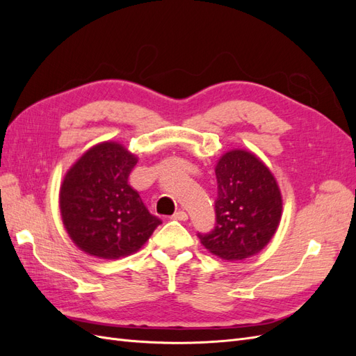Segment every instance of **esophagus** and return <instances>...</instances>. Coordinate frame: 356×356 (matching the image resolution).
Masks as SVG:
<instances>
[{"label":"esophagus","instance_id":"34e87169","mask_svg":"<svg viewBox=\"0 0 356 356\" xmlns=\"http://www.w3.org/2000/svg\"><path fill=\"white\" fill-rule=\"evenodd\" d=\"M172 218L178 220V221H186V220H188V215L186 211H177L174 215H172Z\"/></svg>","mask_w":356,"mask_h":356}]
</instances>
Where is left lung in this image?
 Masks as SVG:
<instances>
[{
    "instance_id": "left-lung-1",
    "label": "left lung",
    "mask_w": 356,
    "mask_h": 356,
    "mask_svg": "<svg viewBox=\"0 0 356 356\" xmlns=\"http://www.w3.org/2000/svg\"><path fill=\"white\" fill-rule=\"evenodd\" d=\"M218 197L217 222L200 234L209 252L241 261L260 252L272 241L282 217V195L264 161L246 149H230L215 166Z\"/></svg>"
}]
</instances>
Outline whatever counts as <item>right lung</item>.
<instances>
[{
  "mask_svg": "<svg viewBox=\"0 0 356 356\" xmlns=\"http://www.w3.org/2000/svg\"><path fill=\"white\" fill-rule=\"evenodd\" d=\"M136 163L124 145L105 141L89 148L63 177L62 222L83 252L104 260L127 257L141 250L161 222L129 186Z\"/></svg>",
  "mask_w": 356,
  "mask_h": 356,
  "instance_id": "add662e5",
  "label": "right lung"
}]
</instances>
